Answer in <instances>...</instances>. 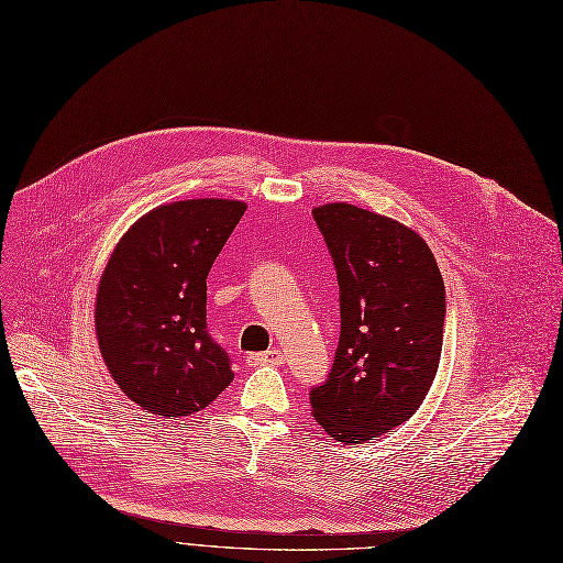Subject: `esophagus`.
I'll return each mask as SVG.
<instances>
[{
    "label": "esophagus",
    "instance_id": "obj_1",
    "mask_svg": "<svg viewBox=\"0 0 563 563\" xmlns=\"http://www.w3.org/2000/svg\"><path fill=\"white\" fill-rule=\"evenodd\" d=\"M247 362H250L252 366H263V364L279 366V364H284V353L279 351V347H273V351H267V353L250 355V357H247Z\"/></svg>",
    "mask_w": 563,
    "mask_h": 563
}]
</instances>
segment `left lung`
<instances>
[{"mask_svg":"<svg viewBox=\"0 0 563 563\" xmlns=\"http://www.w3.org/2000/svg\"><path fill=\"white\" fill-rule=\"evenodd\" d=\"M336 267L341 332L328 380L309 404L325 433L362 444L408 421L431 389L446 292L412 229L351 203L313 208Z\"/></svg>","mask_w":563,"mask_h":563,"instance_id":"left-lung-1","label":"left lung"}]
</instances>
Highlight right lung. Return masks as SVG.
Masks as SVG:
<instances>
[{
	"label": "right lung",
	"mask_w": 563,
	"mask_h": 563,
	"mask_svg": "<svg viewBox=\"0 0 563 563\" xmlns=\"http://www.w3.org/2000/svg\"><path fill=\"white\" fill-rule=\"evenodd\" d=\"M231 199L159 206L107 261L96 300L102 360L123 394L159 417H190L233 380L208 334L206 277L245 212Z\"/></svg>",
	"instance_id": "obj_1"
}]
</instances>
